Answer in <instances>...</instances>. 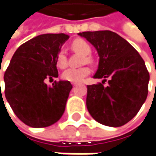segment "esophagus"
Here are the masks:
<instances>
[{"label": "esophagus", "mask_w": 156, "mask_h": 156, "mask_svg": "<svg viewBox=\"0 0 156 156\" xmlns=\"http://www.w3.org/2000/svg\"><path fill=\"white\" fill-rule=\"evenodd\" d=\"M73 86H76V85H78V83H73Z\"/></svg>", "instance_id": "obj_1"}]
</instances>
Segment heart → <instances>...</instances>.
Segmentation results:
<instances>
[{"label":"heart","instance_id":"heart-1","mask_svg":"<svg viewBox=\"0 0 156 156\" xmlns=\"http://www.w3.org/2000/svg\"><path fill=\"white\" fill-rule=\"evenodd\" d=\"M72 48L75 51L79 52L85 56V60L87 62H91L92 59L89 55L91 53V48L90 44L83 39L77 38L72 42ZM56 64L58 67L61 69L65 68L67 66V58L65 50H60L57 57H56ZM90 73V69L88 66H83L80 68H68L62 73V78L65 80L69 81L71 83H79L83 78Z\"/></svg>","mask_w":156,"mask_h":156}]
</instances>
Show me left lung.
Returning <instances> with one entry per match:
<instances>
[{
    "instance_id": "8db88e82",
    "label": "left lung",
    "mask_w": 156,
    "mask_h": 156,
    "mask_svg": "<svg viewBox=\"0 0 156 156\" xmlns=\"http://www.w3.org/2000/svg\"><path fill=\"white\" fill-rule=\"evenodd\" d=\"M96 48L99 65L95 78H109L108 85L87 86L86 106L93 119L112 127L133 119L148 96L149 74L144 60L126 39L110 30L78 33Z\"/></svg>"
}]
</instances>
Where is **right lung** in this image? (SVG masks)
I'll use <instances>...</instances> for the list:
<instances>
[{
	"mask_svg": "<svg viewBox=\"0 0 156 156\" xmlns=\"http://www.w3.org/2000/svg\"><path fill=\"white\" fill-rule=\"evenodd\" d=\"M68 38L60 33L30 39L18 48L5 72L7 101L16 116L29 126H49L64 114L73 85L60 80L48 86L45 80L58 77L56 57Z\"/></svg>",
	"mask_w": 156,
	"mask_h": 156,
	"instance_id": "right-lung-1",
	"label": "right lung"
}]
</instances>
